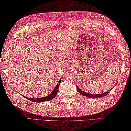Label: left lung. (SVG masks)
<instances>
[{
    "mask_svg": "<svg viewBox=\"0 0 131 131\" xmlns=\"http://www.w3.org/2000/svg\"><path fill=\"white\" fill-rule=\"evenodd\" d=\"M76 87H77V90L79 92V93H80L81 95H83V96L85 97H87L89 98H101V97H103L105 95H106L109 92L111 91V90H110L106 92H104L103 93H101V94H91V93H86V92L83 91L82 90H81L80 88H78V87L77 85H76Z\"/></svg>",
    "mask_w": 131,
    "mask_h": 131,
    "instance_id": "1",
    "label": "left lung"
}]
</instances>
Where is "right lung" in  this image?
Returning <instances> with one entry per match:
<instances>
[{
  "label": "right lung",
  "mask_w": 131,
  "mask_h": 131,
  "mask_svg": "<svg viewBox=\"0 0 131 131\" xmlns=\"http://www.w3.org/2000/svg\"><path fill=\"white\" fill-rule=\"evenodd\" d=\"M61 79H59V82H58V84H57V85L56 86V87L54 88L53 91L51 92V93L49 95H47V96L39 98H28L27 97H25V96H24V95H23V96L24 98L27 99V100H29L31 102H46V101H48L52 100V99H53L56 96L57 93H58V88H59V86L60 84V82H61Z\"/></svg>",
  "instance_id": "1"
}]
</instances>
